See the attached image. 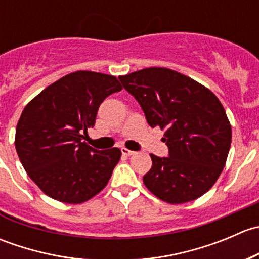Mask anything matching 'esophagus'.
Instances as JSON below:
<instances>
[{"label": "esophagus", "mask_w": 259, "mask_h": 259, "mask_svg": "<svg viewBox=\"0 0 259 259\" xmlns=\"http://www.w3.org/2000/svg\"><path fill=\"white\" fill-rule=\"evenodd\" d=\"M121 153H122V155L130 156V155H133V154H134V151L129 150V149H126V148H121Z\"/></svg>", "instance_id": "esophagus-1"}]
</instances>
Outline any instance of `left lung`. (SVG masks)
I'll use <instances>...</instances> for the list:
<instances>
[{"mask_svg": "<svg viewBox=\"0 0 259 259\" xmlns=\"http://www.w3.org/2000/svg\"><path fill=\"white\" fill-rule=\"evenodd\" d=\"M144 111L151 127L165 129L168 156L150 154L145 187L170 204L192 202L221 176L232 127L215 95L195 80L165 67H148L119 76Z\"/></svg>", "mask_w": 259, "mask_h": 259, "instance_id": "left-lung-1", "label": "left lung"}]
</instances>
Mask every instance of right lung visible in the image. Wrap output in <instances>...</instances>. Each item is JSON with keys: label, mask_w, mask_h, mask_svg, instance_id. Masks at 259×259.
I'll return each mask as SVG.
<instances>
[{"label": "right lung", "mask_w": 259, "mask_h": 259, "mask_svg": "<svg viewBox=\"0 0 259 259\" xmlns=\"http://www.w3.org/2000/svg\"><path fill=\"white\" fill-rule=\"evenodd\" d=\"M121 89L111 75L76 71L25 106L15 146L28 177L50 198L80 204L106 187L121 151L98 150L82 139L95 125L100 104Z\"/></svg>", "instance_id": "add662e5"}]
</instances>
